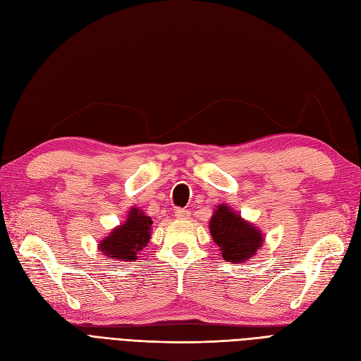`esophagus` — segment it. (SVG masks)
Listing matches in <instances>:
<instances>
[{"label":"esophagus","instance_id":"1","mask_svg":"<svg viewBox=\"0 0 361 361\" xmlns=\"http://www.w3.org/2000/svg\"><path fill=\"white\" fill-rule=\"evenodd\" d=\"M174 216L179 218V220H187V218H190V211L188 209H182V207H179V209L174 211Z\"/></svg>","mask_w":361,"mask_h":361}]
</instances>
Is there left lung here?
<instances>
[{
    "mask_svg": "<svg viewBox=\"0 0 361 361\" xmlns=\"http://www.w3.org/2000/svg\"><path fill=\"white\" fill-rule=\"evenodd\" d=\"M209 231L214 243L220 247L223 259L233 264H243L253 257L264 243V235L259 228L227 204L216 206L209 221Z\"/></svg>",
    "mask_w": 361,
    "mask_h": 361,
    "instance_id": "left-lung-1",
    "label": "left lung"
}]
</instances>
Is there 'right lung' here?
Segmentation results:
<instances>
[{
	"mask_svg": "<svg viewBox=\"0 0 361 361\" xmlns=\"http://www.w3.org/2000/svg\"><path fill=\"white\" fill-rule=\"evenodd\" d=\"M152 224L154 221L150 216L137 207H130L125 223L113 228V232L102 239L99 250L110 260H137V255L149 243Z\"/></svg>",
	"mask_w": 361,
	"mask_h": 361,
	"instance_id": "1",
	"label": "right lung"
}]
</instances>
